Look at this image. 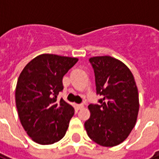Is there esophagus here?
Returning <instances> with one entry per match:
<instances>
[{
    "label": "esophagus",
    "mask_w": 159,
    "mask_h": 159,
    "mask_svg": "<svg viewBox=\"0 0 159 159\" xmlns=\"http://www.w3.org/2000/svg\"><path fill=\"white\" fill-rule=\"evenodd\" d=\"M83 107H84L83 105H76V109H77V110H81V109H82Z\"/></svg>",
    "instance_id": "1"
}]
</instances>
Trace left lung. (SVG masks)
<instances>
[{
	"label": "left lung",
	"mask_w": 159,
	"mask_h": 159,
	"mask_svg": "<svg viewBox=\"0 0 159 159\" xmlns=\"http://www.w3.org/2000/svg\"><path fill=\"white\" fill-rule=\"evenodd\" d=\"M94 68L99 105H89L90 118L84 124L91 139L104 147L125 141L134 127L139 101L132 72L123 62L111 56L90 57Z\"/></svg>",
	"instance_id": "8db88e82"
}]
</instances>
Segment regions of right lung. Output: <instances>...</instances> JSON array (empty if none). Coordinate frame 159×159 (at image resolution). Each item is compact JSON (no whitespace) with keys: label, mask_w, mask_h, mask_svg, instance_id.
<instances>
[{"label":"right lung","mask_w":159,"mask_h":159,"mask_svg":"<svg viewBox=\"0 0 159 159\" xmlns=\"http://www.w3.org/2000/svg\"><path fill=\"white\" fill-rule=\"evenodd\" d=\"M77 57L43 53L24 67L16 87V104L20 123L35 143L53 144L63 138L74 108L57 100L62 77Z\"/></svg>","instance_id":"obj_1"}]
</instances>
